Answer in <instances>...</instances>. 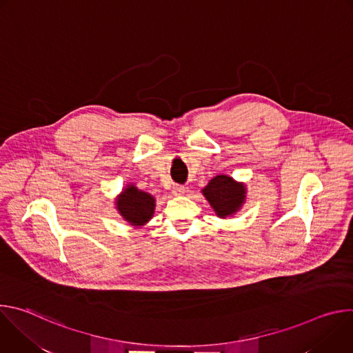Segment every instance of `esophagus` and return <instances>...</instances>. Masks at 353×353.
<instances>
[{"instance_id": "34e87169", "label": "esophagus", "mask_w": 353, "mask_h": 353, "mask_svg": "<svg viewBox=\"0 0 353 353\" xmlns=\"http://www.w3.org/2000/svg\"><path fill=\"white\" fill-rule=\"evenodd\" d=\"M184 192H185V188H184L183 185L176 184V185L173 187V194H174V195H183Z\"/></svg>"}]
</instances>
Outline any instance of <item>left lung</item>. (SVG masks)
Instances as JSON below:
<instances>
[{
	"label": "left lung",
	"instance_id": "obj_1",
	"mask_svg": "<svg viewBox=\"0 0 353 353\" xmlns=\"http://www.w3.org/2000/svg\"><path fill=\"white\" fill-rule=\"evenodd\" d=\"M218 218L226 219L237 214L245 203L247 188L228 174H218L201 190Z\"/></svg>",
	"mask_w": 353,
	"mask_h": 353
}]
</instances>
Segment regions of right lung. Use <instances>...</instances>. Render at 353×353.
<instances>
[{
	"instance_id": "1",
	"label": "right lung",
	"mask_w": 353,
	"mask_h": 353,
	"mask_svg": "<svg viewBox=\"0 0 353 353\" xmlns=\"http://www.w3.org/2000/svg\"><path fill=\"white\" fill-rule=\"evenodd\" d=\"M114 205L125 222L134 228H142L154 218L157 199L130 183L117 195Z\"/></svg>"
}]
</instances>
